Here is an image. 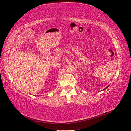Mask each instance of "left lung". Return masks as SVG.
Wrapping results in <instances>:
<instances>
[{
    "label": "left lung",
    "instance_id": "left-lung-1",
    "mask_svg": "<svg viewBox=\"0 0 131 131\" xmlns=\"http://www.w3.org/2000/svg\"><path fill=\"white\" fill-rule=\"evenodd\" d=\"M107 87H108V86H107V87H106V88H105V89H104V90H105V89H106V88H107Z\"/></svg>",
    "mask_w": 131,
    "mask_h": 131
}]
</instances>
